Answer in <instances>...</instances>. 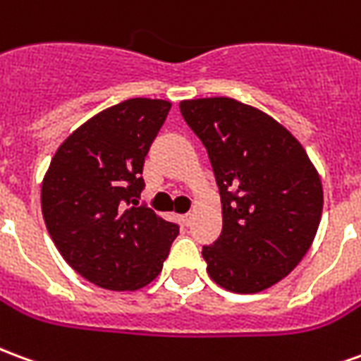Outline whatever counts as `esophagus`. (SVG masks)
<instances>
[{"label": "esophagus", "instance_id": "1", "mask_svg": "<svg viewBox=\"0 0 361 361\" xmlns=\"http://www.w3.org/2000/svg\"><path fill=\"white\" fill-rule=\"evenodd\" d=\"M181 220H183V224H185V226H191V222H193V212L183 214V216H181Z\"/></svg>", "mask_w": 361, "mask_h": 361}]
</instances>
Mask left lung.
Here are the masks:
<instances>
[{"label": "left lung", "mask_w": 361, "mask_h": 361, "mask_svg": "<svg viewBox=\"0 0 361 361\" xmlns=\"http://www.w3.org/2000/svg\"><path fill=\"white\" fill-rule=\"evenodd\" d=\"M180 110L211 158L222 199V234L204 245L219 286L255 294L294 271L323 212L317 170L295 137L234 98L183 100Z\"/></svg>", "instance_id": "left-lung-1"}]
</instances>
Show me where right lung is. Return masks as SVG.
<instances>
[{"label": "right lung", "mask_w": 361, "mask_h": 361, "mask_svg": "<svg viewBox=\"0 0 361 361\" xmlns=\"http://www.w3.org/2000/svg\"><path fill=\"white\" fill-rule=\"evenodd\" d=\"M172 104L131 98L96 114L61 142L42 181L51 240L82 279L137 290L157 279L180 226L139 204L142 166Z\"/></svg>", "instance_id": "right-lung-1"}]
</instances>
